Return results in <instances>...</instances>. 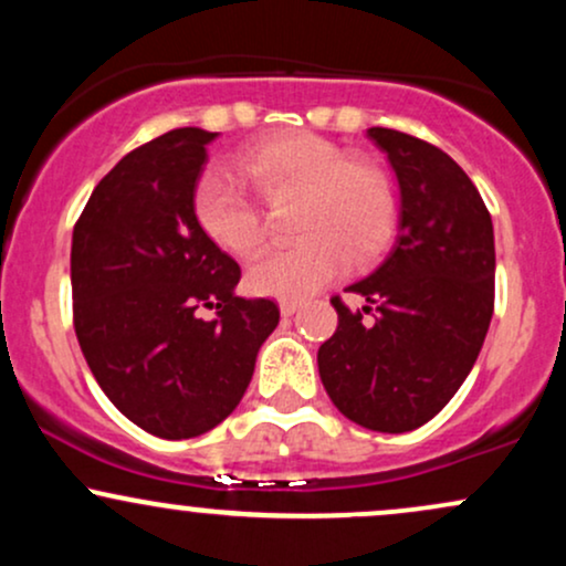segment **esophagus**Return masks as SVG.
I'll use <instances>...</instances> for the list:
<instances>
[{"label":"esophagus","mask_w":566,"mask_h":566,"mask_svg":"<svg viewBox=\"0 0 566 566\" xmlns=\"http://www.w3.org/2000/svg\"><path fill=\"white\" fill-rule=\"evenodd\" d=\"M301 301H282L279 303V311H282V316H292L295 311H301Z\"/></svg>","instance_id":"1"}]
</instances>
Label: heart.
Masks as SVG:
<instances>
[{"mask_svg":"<svg viewBox=\"0 0 566 566\" xmlns=\"http://www.w3.org/2000/svg\"><path fill=\"white\" fill-rule=\"evenodd\" d=\"M239 172L269 201L297 197L292 231L297 242L269 250L247 269L258 295L305 297L350 265H367L391 244L399 205L378 165L348 159L346 148L314 133H284L247 146ZM193 218L212 244L237 258L265 242V218L237 178L207 170L193 186Z\"/></svg>","mask_w":566,"mask_h":566,"instance_id":"heart-1","label":"heart"}]
</instances>
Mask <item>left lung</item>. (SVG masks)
Wrapping results in <instances>:
<instances>
[{
	"instance_id": "left-lung-1",
	"label": "left lung",
	"mask_w": 566,
	"mask_h": 566,
	"mask_svg": "<svg viewBox=\"0 0 566 566\" xmlns=\"http://www.w3.org/2000/svg\"><path fill=\"white\" fill-rule=\"evenodd\" d=\"M367 135L399 180V233L380 269L348 287L365 308L333 297L337 329L319 348V375L348 420L405 433L441 412L482 350L495 311V233L476 186L441 148L388 127Z\"/></svg>"
}]
</instances>
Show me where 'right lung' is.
<instances>
[{"label": "right lung", "instance_id": "add662e5", "mask_svg": "<svg viewBox=\"0 0 566 566\" xmlns=\"http://www.w3.org/2000/svg\"><path fill=\"white\" fill-rule=\"evenodd\" d=\"M216 138L180 127L129 151L95 186L71 239L84 359L112 405L159 439L223 423L279 324L274 301L233 295L242 269L193 218V186Z\"/></svg>", "mask_w": 566, "mask_h": 566}]
</instances>
